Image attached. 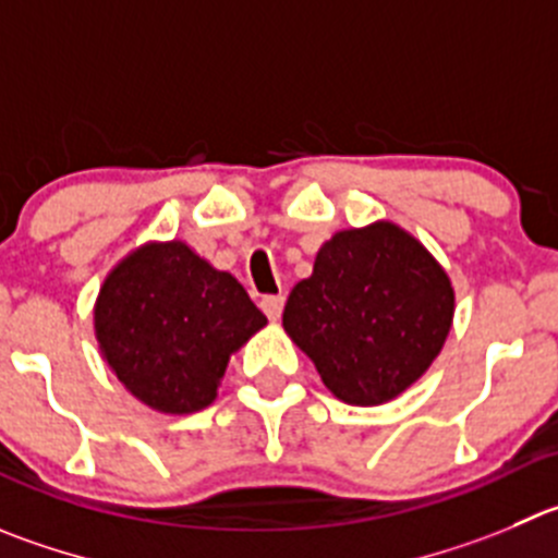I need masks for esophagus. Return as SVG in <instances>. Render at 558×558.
Returning a JSON list of instances; mask_svg holds the SVG:
<instances>
[{
	"mask_svg": "<svg viewBox=\"0 0 558 558\" xmlns=\"http://www.w3.org/2000/svg\"><path fill=\"white\" fill-rule=\"evenodd\" d=\"M259 306H263V312L270 320H279L284 310V295H265V299L259 301Z\"/></svg>",
	"mask_w": 558,
	"mask_h": 558,
	"instance_id": "1",
	"label": "esophagus"
}]
</instances>
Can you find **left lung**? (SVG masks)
I'll list each match as a JSON object with an SVG mask.
<instances>
[{
	"label": "left lung",
	"mask_w": 558,
	"mask_h": 558,
	"mask_svg": "<svg viewBox=\"0 0 558 558\" xmlns=\"http://www.w3.org/2000/svg\"><path fill=\"white\" fill-rule=\"evenodd\" d=\"M447 270L391 221L342 230L284 304V331L348 405H380L416 384L452 328Z\"/></svg>",
	"instance_id": "8db88e82"
}]
</instances>
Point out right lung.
I'll return each mask as SVG.
<instances>
[{"instance_id":"add662e5","label":"right lung","mask_w":558,"mask_h":558,"mask_svg":"<svg viewBox=\"0 0 558 558\" xmlns=\"http://www.w3.org/2000/svg\"><path fill=\"white\" fill-rule=\"evenodd\" d=\"M265 323L235 276L183 241L131 252L95 301L106 364L136 400L161 413L208 408L230 355Z\"/></svg>"}]
</instances>
